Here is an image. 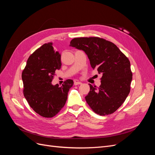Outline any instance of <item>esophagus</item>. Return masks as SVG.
I'll return each instance as SVG.
<instances>
[{
	"instance_id": "34e87169",
	"label": "esophagus",
	"mask_w": 155,
	"mask_h": 155,
	"mask_svg": "<svg viewBox=\"0 0 155 155\" xmlns=\"http://www.w3.org/2000/svg\"><path fill=\"white\" fill-rule=\"evenodd\" d=\"M74 85H81V82H80V81H74Z\"/></svg>"
}]
</instances>
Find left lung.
Wrapping results in <instances>:
<instances>
[{"label": "left lung", "mask_w": 155, "mask_h": 155, "mask_svg": "<svg viewBox=\"0 0 155 155\" xmlns=\"http://www.w3.org/2000/svg\"><path fill=\"white\" fill-rule=\"evenodd\" d=\"M70 46L85 51L92 68L102 74L99 87L89 84L88 105L100 116L113 113L130 92L133 73L129 59L112 42L97 37L74 38Z\"/></svg>", "instance_id": "8db88e82"}]
</instances>
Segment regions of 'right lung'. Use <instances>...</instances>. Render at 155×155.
Listing matches in <instances>:
<instances>
[{
  "label": "right lung",
  "mask_w": 155,
  "mask_h": 155,
  "mask_svg": "<svg viewBox=\"0 0 155 155\" xmlns=\"http://www.w3.org/2000/svg\"><path fill=\"white\" fill-rule=\"evenodd\" d=\"M61 66V54L54 51L52 43H48L30 56L22 73L26 100L33 110L45 118H52L61 110L74 84L72 79H67L61 87L51 84Z\"/></svg>",
  "instance_id": "obj_1"
}]
</instances>
